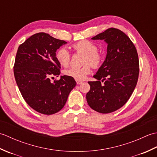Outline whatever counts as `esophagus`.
Returning a JSON list of instances; mask_svg holds the SVG:
<instances>
[{
    "label": "esophagus",
    "instance_id": "34e87169",
    "mask_svg": "<svg viewBox=\"0 0 157 157\" xmlns=\"http://www.w3.org/2000/svg\"><path fill=\"white\" fill-rule=\"evenodd\" d=\"M77 84H81L82 83V81H79V80H76Z\"/></svg>",
    "mask_w": 157,
    "mask_h": 157
}]
</instances>
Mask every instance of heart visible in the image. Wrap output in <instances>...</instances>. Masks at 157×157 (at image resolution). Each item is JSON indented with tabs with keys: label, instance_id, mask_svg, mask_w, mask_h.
<instances>
[{
	"label": "heart",
	"instance_id": "1",
	"mask_svg": "<svg viewBox=\"0 0 157 157\" xmlns=\"http://www.w3.org/2000/svg\"><path fill=\"white\" fill-rule=\"evenodd\" d=\"M75 52L84 54L82 67H71L64 71V74L76 80H84L88 74L91 73V66L94 68H98L104 60L103 55L98 51V46L95 43L84 40L73 45ZM56 59L60 65L67 67L70 63L71 55L65 47L60 48L56 52Z\"/></svg>",
	"mask_w": 157,
	"mask_h": 157
}]
</instances>
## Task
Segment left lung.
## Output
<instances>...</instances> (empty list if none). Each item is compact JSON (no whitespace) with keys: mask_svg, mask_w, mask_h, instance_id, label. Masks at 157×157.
I'll return each instance as SVG.
<instances>
[{"mask_svg":"<svg viewBox=\"0 0 157 157\" xmlns=\"http://www.w3.org/2000/svg\"><path fill=\"white\" fill-rule=\"evenodd\" d=\"M92 39L103 40L107 54L93 76L97 81L88 82L90 90L86 100L94 111L110 113L122 107L134 90L139 75L138 52L128 36L118 29L109 28Z\"/></svg>","mask_w":157,"mask_h":157,"instance_id":"8db88e82","label":"left lung"}]
</instances>
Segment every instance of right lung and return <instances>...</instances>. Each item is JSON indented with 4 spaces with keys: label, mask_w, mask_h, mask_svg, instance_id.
Here are the masks:
<instances>
[{
    "label": "right lung",
    "mask_w": 157,
    "mask_h": 157,
    "mask_svg": "<svg viewBox=\"0 0 157 157\" xmlns=\"http://www.w3.org/2000/svg\"><path fill=\"white\" fill-rule=\"evenodd\" d=\"M65 44L40 32L19 45L17 52L13 67L17 84L27 104L42 114L52 115L61 110L76 86L75 79L67 75L53 83L50 79L61 73L56 52Z\"/></svg>",
    "instance_id": "right-lung-1"
}]
</instances>
